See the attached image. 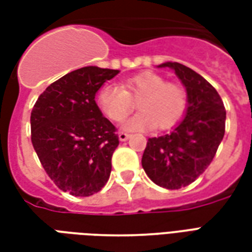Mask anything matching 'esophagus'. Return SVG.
<instances>
[{"label": "esophagus", "mask_w": 252, "mask_h": 252, "mask_svg": "<svg viewBox=\"0 0 252 252\" xmlns=\"http://www.w3.org/2000/svg\"><path fill=\"white\" fill-rule=\"evenodd\" d=\"M128 137H129V135L126 132H119V140L120 142H126V140H128Z\"/></svg>", "instance_id": "34e87169"}]
</instances>
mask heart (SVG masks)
<instances>
[{
    "label": "heart",
    "instance_id": "heart-1",
    "mask_svg": "<svg viewBox=\"0 0 252 252\" xmlns=\"http://www.w3.org/2000/svg\"><path fill=\"white\" fill-rule=\"evenodd\" d=\"M139 98V113L123 123L126 131H147L154 126L170 129L182 120L188 109L185 90L151 71L128 78L123 86L108 83L97 93L99 109L113 121L123 120L133 108L132 99Z\"/></svg>",
    "mask_w": 252,
    "mask_h": 252
}]
</instances>
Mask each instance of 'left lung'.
Returning <instances> with one entry per match:
<instances>
[{
	"mask_svg": "<svg viewBox=\"0 0 252 252\" xmlns=\"http://www.w3.org/2000/svg\"><path fill=\"white\" fill-rule=\"evenodd\" d=\"M185 86L188 109L170 133L148 139L142 166L148 178L166 189H181L200 177L216 155L225 132V108L216 89L189 67L166 62Z\"/></svg>",
	"mask_w": 252,
	"mask_h": 252,
	"instance_id": "8db88e82",
	"label": "left lung"
}]
</instances>
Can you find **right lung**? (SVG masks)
Returning <instances> with one entry per match:
<instances>
[{
    "label": "right lung",
    "mask_w": 252,
    "mask_h": 252,
    "mask_svg": "<svg viewBox=\"0 0 252 252\" xmlns=\"http://www.w3.org/2000/svg\"><path fill=\"white\" fill-rule=\"evenodd\" d=\"M119 70L88 66L68 72L40 94L31 113L32 144L54 184L75 197L102 189L119 146L115 126L95 94Z\"/></svg>",
    "instance_id": "add662e5"
}]
</instances>
